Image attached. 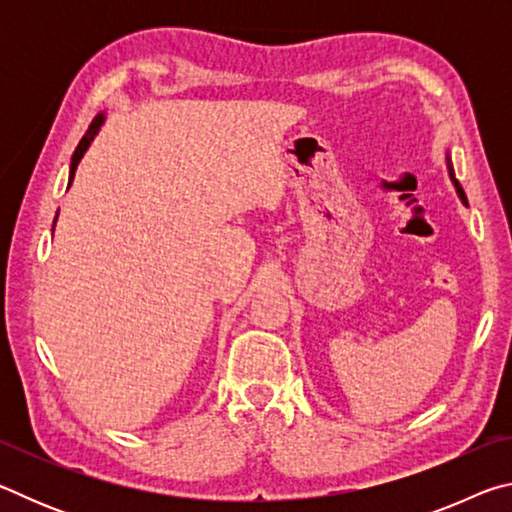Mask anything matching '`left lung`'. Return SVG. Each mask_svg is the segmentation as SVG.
<instances>
[{"label": "left lung", "instance_id": "8db88e82", "mask_svg": "<svg viewBox=\"0 0 512 512\" xmlns=\"http://www.w3.org/2000/svg\"><path fill=\"white\" fill-rule=\"evenodd\" d=\"M447 169H449V176H452V183H454V187H456V192H458V196H461V201H463V203H467V198H465V192H463V187H461V183H458V180H456V176H454V167H452V162H447Z\"/></svg>", "mask_w": 512, "mask_h": 512}]
</instances>
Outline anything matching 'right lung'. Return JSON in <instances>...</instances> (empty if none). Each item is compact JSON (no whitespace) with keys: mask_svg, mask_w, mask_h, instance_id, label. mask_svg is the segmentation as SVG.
I'll use <instances>...</instances> for the list:
<instances>
[{"mask_svg":"<svg viewBox=\"0 0 512 512\" xmlns=\"http://www.w3.org/2000/svg\"><path fill=\"white\" fill-rule=\"evenodd\" d=\"M103 115H97L92 119V124H90V128H88V133L83 135V140L79 142V146H76V151H74V155H72V167H69V183H72L74 180V173H76V167H79V162H81V158H83V153L88 151V146H90V142L94 140V135L99 133V128H101V124H103ZM56 219H58V214H56ZM56 219H54V225H56Z\"/></svg>","mask_w":512,"mask_h":512,"instance_id":"add662e5","label":"right lung"}]
</instances>
